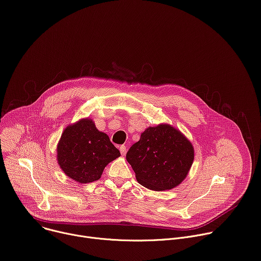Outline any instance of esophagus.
<instances>
[{
    "label": "esophagus",
    "mask_w": 261,
    "mask_h": 261,
    "mask_svg": "<svg viewBox=\"0 0 261 261\" xmlns=\"http://www.w3.org/2000/svg\"><path fill=\"white\" fill-rule=\"evenodd\" d=\"M119 150H120V152H121L122 155H125V154H126V146H125V145H121V146L119 147Z\"/></svg>",
    "instance_id": "esophagus-1"
}]
</instances>
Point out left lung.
<instances>
[{
    "label": "left lung",
    "instance_id": "left-lung-1",
    "mask_svg": "<svg viewBox=\"0 0 261 261\" xmlns=\"http://www.w3.org/2000/svg\"><path fill=\"white\" fill-rule=\"evenodd\" d=\"M137 181L149 190L179 186L194 162V147L177 128L167 123L147 127L126 153Z\"/></svg>",
    "mask_w": 261,
    "mask_h": 261
}]
</instances>
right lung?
<instances>
[{"instance_id":"right-lung-1","label":"right lung","mask_w":261,"mask_h":261,"mask_svg":"<svg viewBox=\"0 0 261 261\" xmlns=\"http://www.w3.org/2000/svg\"><path fill=\"white\" fill-rule=\"evenodd\" d=\"M120 156L107 134L87 117L69 124L57 145V161L64 174L80 184L98 180L106 166Z\"/></svg>"}]
</instances>
